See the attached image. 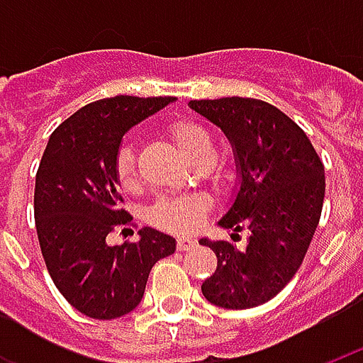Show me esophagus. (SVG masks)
Instances as JSON below:
<instances>
[{"mask_svg":"<svg viewBox=\"0 0 363 363\" xmlns=\"http://www.w3.org/2000/svg\"><path fill=\"white\" fill-rule=\"evenodd\" d=\"M196 247V241L192 239V237H179L177 239V249L179 251H190V249H194Z\"/></svg>","mask_w":363,"mask_h":363,"instance_id":"1","label":"esophagus"}]
</instances>
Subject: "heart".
<instances>
[{"mask_svg": "<svg viewBox=\"0 0 363 363\" xmlns=\"http://www.w3.org/2000/svg\"><path fill=\"white\" fill-rule=\"evenodd\" d=\"M165 132L174 147L181 151L184 157L198 163L204 161L210 153V135L204 128L186 118H173L165 124ZM116 181L124 192H138L140 189V174L135 167V157L130 147H122L116 155L114 165ZM210 206L202 196H184L174 200H159L153 206V223L165 231L173 233H192L196 231L208 216Z\"/></svg>", "mask_w": 363, "mask_h": 363, "instance_id": "1", "label": "heart"}]
</instances>
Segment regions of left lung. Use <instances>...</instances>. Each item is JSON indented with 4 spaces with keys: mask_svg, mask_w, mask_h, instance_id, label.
<instances>
[{
    "mask_svg": "<svg viewBox=\"0 0 363 363\" xmlns=\"http://www.w3.org/2000/svg\"><path fill=\"white\" fill-rule=\"evenodd\" d=\"M190 108L223 130L235 151L239 190L221 228L247 231L245 249L200 239L218 257L202 294L223 309H251L270 301L301 267L319 225L325 167L309 138L272 104L223 96L190 101Z\"/></svg>",
    "mask_w": 363,
    "mask_h": 363,
    "instance_id": "left-lung-1",
    "label": "left lung"
}]
</instances>
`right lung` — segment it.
<instances>
[{
  "instance_id": "right-lung-1",
  "label": "right lung",
  "mask_w": 363,
  "mask_h": 363,
  "mask_svg": "<svg viewBox=\"0 0 363 363\" xmlns=\"http://www.w3.org/2000/svg\"><path fill=\"white\" fill-rule=\"evenodd\" d=\"M173 101L116 95L85 104L52 132L43 153L35 184L40 251L60 294L91 319L135 309L153 264L177 249L173 237L151 228L140 229L134 243H106L114 229L132 225L114 173L120 142Z\"/></svg>"
}]
</instances>
